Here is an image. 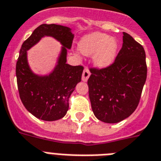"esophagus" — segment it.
Returning a JSON list of instances; mask_svg holds the SVG:
<instances>
[{"label": "esophagus", "mask_w": 161, "mask_h": 161, "mask_svg": "<svg viewBox=\"0 0 161 161\" xmlns=\"http://www.w3.org/2000/svg\"><path fill=\"white\" fill-rule=\"evenodd\" d=\"M89 76H90L89 70H88V69H87V68H85L84 70H83V72L82 80H83V82H87V79H88V78H89Z\"/></svg>", "instance_id": "esophagus-1"}]
</instances>
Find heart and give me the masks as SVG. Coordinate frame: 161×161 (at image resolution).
<instances>
[{
    "instance_id": "1",
    "label": "heart",
    "mask_w": 161,
    "mask_h": 161,
    "mask_svg": "<svg viewBox=\"0 0 161 161\" xmlns=\"http://www.w3.org/2000/svg\"><path fill=\"white\" fill-rule=\"evenodd\" d=\"M78 49L84 55L94 54L93 62L98 67H107L116 58L117 43L107 34L94 32L81 39Z\"/></svg>"
}]
</instances>
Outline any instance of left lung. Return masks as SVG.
<instances>
[{
  "label": "left lung",
  "instance_id": "left-lung-1",
  "mask_svg": "<svg viewBox=\"0 0 161 161\" xmlns=\"http://www.w3.org/2000/svg\"><path fill=\"white\" fill-rule=\"evenodd\" d=\"M89 70L87 85L95 117L106 123H117L132 114L147 75L142 44L124 32L122 47L114 62L106 68Z\"/></svg>",
  "mask_w": 161,
  "mask_h": 161
}]
</instances>
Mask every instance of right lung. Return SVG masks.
Segmentation results:
<instances>
[{
  "instance_id": "add662e5",
  "label": "right lung",
  "mask_w": 161,
  "mask_h": 161,
  "mask_svg": "<svg viewBox=\"0 0 161 161\" xmlns=\"http://www.w3.org/2000/svg\"><path fill=\"white\" fill-rule=\"evenodd\" d=\"M44 35L55 37L64 45L58 64L49 76L40 77L32 73L27 62L26 51ZM74 40L71 29L55 24H43L25 40L16 62V79L19 97L25 108L44 121H56L69 110V98L82 78L83 67L66 64L67 49Z\"/></svg>"
}]
</instances>
